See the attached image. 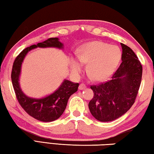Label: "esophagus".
Masks as SVG:
<instances>
[{
  "label": "esophagus",
  "mask_w": 154,
  "mask_h": 154,
  "mask_svg": "<svg viewBox=\"0 0 154 154\" xmlns=\"http://www.w3.org/2000/svg\"><path fill=\"white\" fill-rule=\"evenodd\" d=\"M86 88V85L85 84V83H82V84L79 85V90H84L85 88Z\"/></svg>",
  "instance_id": "1"
}]
</instances>
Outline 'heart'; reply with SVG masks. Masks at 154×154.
Returning a JSON list of instances; mask_svg holds the SVG:
<instances>
[{
    "mask_svg": "<svg viewBox=\"0 0 154 154\" xmlns=\"http://www.w3.org/2000/svg\"><path fill=\"white\" fill-rule=\"evenodd\" d=\"M121 50L118 46L110 45L102 41H94L83 45L79 59L70 62L72 71L79 73L83 63L88 62V72L95 80H105L113 73L121 59Z\"/></svg>",
    "mask_w": 154,
    "mask_h": 154,
    "instance_id": "obj_1",
    "label": "heart"
}]
</instances>
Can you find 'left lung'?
<instances>
[{"label": "left lung", "instance_id": "1", "mask_svg": "<svg viewBox=\"0 0 154 154\" xmlns=\"http://www.w3.org/2000/svg\"><path fill=\"white\" fill-rule=\"evenodd\" d=\"M122 63L107 82L91 85L94 97L88 104L97 120L111 122L119 118L134 103L142 79L143 68L129 47L121 43Z\"/></svg>", "mask_w": 154, "mask_h": 154}]
</instances>
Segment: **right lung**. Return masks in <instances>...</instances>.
I'll list each match as a JSON object with an SVG mask.
<instances>
[{
  "label": "right lung",
  "instance_id": "1",
  "mask_svg": "<svg viewBox=\"0 0 154 154\" xmlns=\"http://www.w3.org/2000/svg\"><path fill=\"white\" fill-rule=\"evenodd\" d=\"M57 48L62 49L63 44L58 38H49L43 42L31 45L24 49L15 59L12 68L11 81L15 96L21 106L32 118L41 122H53L60 117L66 107L68 100L76 92L79 83L65 79L60 86L53 94L42 98H30L21 90L19 83L21 66L26 55L36 48Z\"/></svg>",
  "mask_w": 154,
  "mask_h": 154
}]
</instances>
